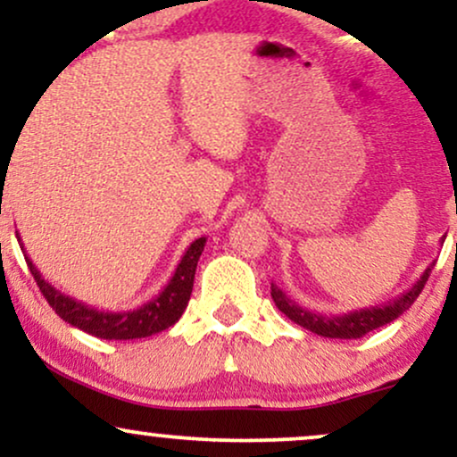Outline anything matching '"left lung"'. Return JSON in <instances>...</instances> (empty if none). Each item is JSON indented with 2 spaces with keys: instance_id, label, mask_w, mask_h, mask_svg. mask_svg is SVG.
<instances>
[{
  "instance_id": "8db88e82",
  "label": "left lung",
  "mask_w": 457,
  "mask_h": 457,
  "mask_svg": "<svg viewBox=\"0 0 457 457\" xmlns=\"http://www.w3.org/2000/svg\"><path fill=\"white\" fill-rule=\"evenodd\" d=\"M440 243H445V240H440ZM434 264H436V262H432V264L423 270V275L414 281L412 287H408L403 295L395 296L393 301H386L382 303V305L374 307L354 309V312L339 313V316H327V313L312 312V309L301 307L296 301H292L281 287H277L275 283H270V296L272 301H275L277 309H279L281 313H286V316L290 318L292 322H296L298 327L330 339H359L363 337L365 333H370V330L385 327V324L400 318L402 313L417 301V296L421 295Z\"/></svg>"
}]
</instances>
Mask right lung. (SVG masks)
<instances>
[{"label":"right lung","instance_id":"right-lung-1","mask_svg":"<svg viewBox=\"0 0 457 457\" xmlns=\"http://www.w3.org/2000/svg\"><path fill=\"white\" fill-rule=\"evenodd\" d=\"M17 238L31 275H34L40 292H43V296L49 301V305L54 307L57 316L64 320V322L72 324V327H77L79 330H86V333L94 335V337L120 339V342H122V339L150 337V335L174 327L188 305V298H191L193 292V279H195L197 260L199 255H202L204 245H206V238H204V236L188 245L185 255L178 262L171 279L167 281V286L162 287L152 301L144 303V305L135 309H127V312H103V309H96L87 305V303L77 301V298L68 296L64 292L57 290L55 286H51V283L40 275V270L36 269L34 262L28 258L19 234Z\"/></svg>","mask_w":457,"mask_h":457}]
</instances>
